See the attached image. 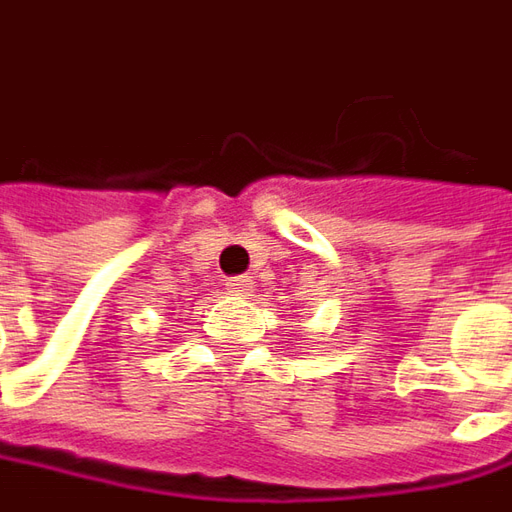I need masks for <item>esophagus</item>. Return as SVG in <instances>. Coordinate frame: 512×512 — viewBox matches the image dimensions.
Returning a JSON list of instances; mask_svg holds the SVG:
<instances>
[{
  "label": "esophagus",
  "instance_id": "obj_1",
  "mask_svg": "<svg viewBox=\"0 0 512 512\" xmlns=\"http://www.w3.org/2000/svg\"><path fill=\"white\" fill-rule=\"evenodd\" d=\"M226 286H229V291H235V294H243V297L255 291V283H252V277H249V274H240V277H232V280H229Z\"/></svg>",
  "mask_w": 512,
  "mask_h": 512
}]
</instances>
